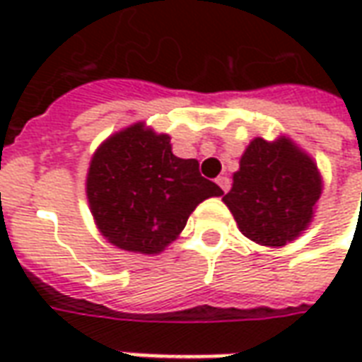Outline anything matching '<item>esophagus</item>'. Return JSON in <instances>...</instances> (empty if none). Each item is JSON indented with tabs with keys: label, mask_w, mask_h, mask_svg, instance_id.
<instances>
[{
	"label": "esophagus",
	"mask_w": 362,
	"mask_h": 362,
	"mask_svg": "<svg viewBox=\"0 0 362 362\" xmlns=\"http://www.w3.org/2000/svg\"><path fill=\"white\" fill-rule=\"evenodd\" d=\"M217 184H219V188L223 189V192H228V188H230V178H228V176H219V178H217Z\"/></svg>",
	"instance_id": "34e87169"
}]
</instances>
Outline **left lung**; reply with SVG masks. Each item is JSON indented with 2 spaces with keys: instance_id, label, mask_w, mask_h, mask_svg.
<instances>
[{
  "instance_id": "8db88e82",
  "label": "left lung",
  "mask_w": 362,
  "mask_h": 362,
  "mask_svg": "<svg viewBox=\"0 0 362 362\" xmlns=\"http://www.w3.org/2000/svg\"><path fill=\"white\" fill-rule=\"evenodd\" d=\"M322 194L318 166L288 137L252 139L223 202L244 236L262 246H285L310 225Z\"/></svg>"
}]
</instances>
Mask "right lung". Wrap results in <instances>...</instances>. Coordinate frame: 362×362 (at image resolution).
Returning <instances> with one entry per match:
<instances>
[{"label": "right lung", "mask_w": 362, "mask_h": 362, "mask_svg": "<svg viewBox=\"0 0 362 362\" xmlns=\"http://www.w3.org/2000/svg\"><path fill=\"white\" fill-rule=\"evenodd\" d=\"M221 194L199 174L196 158L176 157L170 137L143 122L110 135L95 151L87 173L96 227L108 243L135 254L165 250L197 205Z\"/></svg>", "instance_id": "obj_1"}]
</instances>
